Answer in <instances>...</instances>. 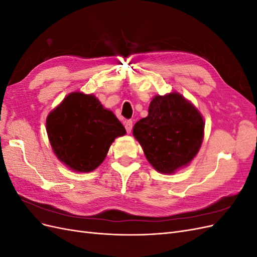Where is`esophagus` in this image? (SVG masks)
<instances>
[{
	"label": "esophagus",
	"instance_id": "34e87169",
	"mask_svg": "<svg viewBox=\"0 0 257 257\" xmlns=\"http://www.w3.org/2000/svg\"><path fill=\"white\" fill-rule=\"evenodd\" d=\"M124 127H125L127 133H131L132 127H133V121H132V120H127V121L124 122Z\"/></svg>",
	"mask_w": 257,
	"mask_h": 257
}]
</instances>
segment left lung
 Here are the masks:
<instances>
[{
    "label": "left lung",
    "mask_w": 257,
    "mask_h": 257,
    "mask_svg": "<svg viewBox=\"0 0 257 257\" xmlns=\"http://www.w3.org/2000/svg\"><path fill=\"white\" fill-rule=\"evenodd\" d=\"M205 124L199 111L178 93L155 96L149 114L135 123L133 134L147 160L163 174L188 165L203 143Z\"/></svg>",
    "instance_id": "1"
}]
</instances>
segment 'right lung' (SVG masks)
Masks as SVG:
<instances>
[{
	"label": "right lung",
	"instance_id": "add662e5",
	"mask_svg": "<svg viewBox=\"0 0 257 257\" xmlns=\"http://www.w3.org/2000/svg\"><path fill=\"white\" fill-rule=\"evenodd\" d=\"M58 159L76 172L94 170L105 160L115 137L126 133L116 116L91 95H67L46 121Z\"/></svg>",
	"mask_w": 257,
	"mask_h": 257
}]
</instances>
